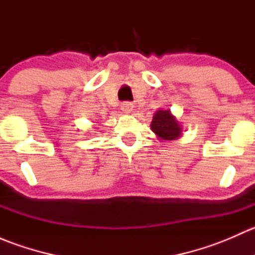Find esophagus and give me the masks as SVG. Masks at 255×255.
Wrapping results in <instances>:
<instances>
[{
	"label": "esophagus",
	"mask_w": 255,
	"mask_h": 255,
	"mask_svg": "<svg viewBox=\"0 0 255 255\" xmlns=\"http://www.w3.org/2000/svg\"><path fill=\"white\" fill-rule=\"evenodd\" d=\"M121 110H122L123 113H130L133 110V104L132 102H123L121 105Z\"/></svg>",
	"instance_id": "1"
}]
</instances>
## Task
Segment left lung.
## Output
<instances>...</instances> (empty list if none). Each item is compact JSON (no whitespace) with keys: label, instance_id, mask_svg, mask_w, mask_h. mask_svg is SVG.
I'll use <instances>...</instances> for the list:
<instances>
[{"label":"left lung","instance_id":"left-lung-1","mask_svg":"<svg viewBox=\"0 0 255 255\" xmlns=\"http://www.w3.org/2000/svg\"><path fill=\"white\" fill-rule=\"evenodd\" d=\"M150 128L160 139L175 140L181 135V126L171 115L170 110H159L154 115Z\"/></svg>","mask_w":255,"mask_h":255}]
</instances>
